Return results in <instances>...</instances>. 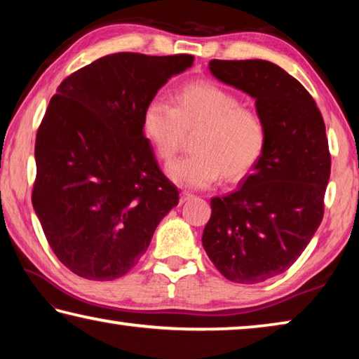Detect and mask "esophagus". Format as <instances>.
<instances>
[{
	"instance_id": "esophagus-1",
	"label": "esophagus",
	"mask_w": 359,
	"mask_h": 359,
	"mask_svg": "<svg viewBox=\"0 0 359 359\" xmlns=\"http://www.w3.org/2000/svg\"><path fill=\"white\" fill-rule=\"evenodd\" d=\"M194 198V194L193 193H190V191H182L180 193V203L184 204L185 201H190V199H193Z\"/></svg>"
}]
</instances>
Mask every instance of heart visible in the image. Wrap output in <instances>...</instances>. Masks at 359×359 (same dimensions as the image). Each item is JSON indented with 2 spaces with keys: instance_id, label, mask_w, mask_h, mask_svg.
Instances as JSON below:
<instances>
[{
  "instance_id": "b5f03b06",
  "label": "heart",
  "mask_w": 359,
  "mask_h": 359,
  "mask_svg": "<svg viewBox=\"0 0 359 359\" xmlns=\"http://www.w3.org/2000/svg\"><path fill=\"white\" fill-rule=\"evenodd\" d=\"M141 123L163 161L171 160L184 147L185 135L194 133L193 154L168 166L171 180L188 188L209 187L220 175L226 182L245 177L263 158L269 139L263 115L212 81L179 88L172 107L158 98L149 101Z\"/></svg>"
}]
</instances>
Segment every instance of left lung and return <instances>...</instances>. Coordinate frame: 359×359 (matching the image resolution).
Listing matches in <instances>:
<instances>
[{"instance_id":"1","label":"left lung","mask_w":359,"mask_h":359,"mask_svg":"<svg viewBox=\"0 0 359 359\" xmlns=\"http://www.w3.org/2000/svg\"><path fill=\"white\" fill-rule=\"evenodd\" d=\"M218 81L255 98L269 139L238 190L212 198L203 245L223 277L259 283L282 274L318 229L331 174L325 121L299 81L266 60H210Z\"/></svg>"}]
</instances>
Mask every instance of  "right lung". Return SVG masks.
Returning a JSON list of instances; mask_svg holds the SVG:
<instances>
[{"instance_id": "obj_1", "label": "right lung", "mask_w": 359, "mask_h": 359, "mask_svg": "<svg viewBox=\"0 0 359 359\" xmlns=\"http://www.w3.org/2000/svg\"><path fill=\"white\" fill-rule=\"evenodd\" d=\"M193 60L112 53L72 72L48 102L32 203L48 245L79 277L104 282L130 272L179 204L141 121L158 90Z\"/></svg>"}]
</instances>
